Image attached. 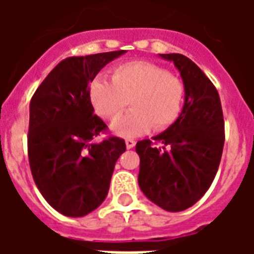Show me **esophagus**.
Here are the masks:
<instances>
[{"label": "esophagus", "mask_w": 254, "mask_h": 254, "mask_svg": "<svg viewBox=\"0 0 254 254\" xmlns=\"http://www.w3.org/2000/svg\"><path fill=\"white\" fill-rule=\"evenodd\" d=\"M125 144H127V148L130 149V148H133L134 145H136V141H134V140H132V138H127V140H125Z\"/></svg>", "instance_id": "obj_1"}]
</instances>
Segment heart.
<instances>
[{
	"instance_id": "heart-1",
	"label": "heart",
	"mask_w": 254,
	"mask_h": 254,
	"mask_svg": "<svg viewBox=\"0 0 254 254\" xmlns=\"http://www.w3.org/2000/svg\"><path fill=\"white\" fill-rule=\"evenodd\" d=\"M184 84L176 74L148 61H129L110 70V83L95 78L88 98L95 113L114 121L127 106L132 110L113 124V132L133 137L149 127L160 132L170 127L181 114Z\"/></svg>"
}]
</instances>
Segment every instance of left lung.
Listing matches in <instances>:
<instances>
[{"instance_id": "left-lung-1", "label": "left lung", "mask_w": 254, "mask_h": 254, "mask_svg": "<svg viewBox=\"0 0 254 254\" xmlns=\"http://www.w3.org/2000/svg\"><path fill=\"white\" fill-rule=\"evenodd\" d=\"M181 73L185 103L170 127L136 144L138 187L149 200L170 212L191 207L209 189L224 145L220 98L212 81L182 54H160Z\"/></svg>"}]
</instances>
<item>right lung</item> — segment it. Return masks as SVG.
<instances>
[{
    "label": "right lung",
    "mask_w": 254,
    "mask_h": 254,
    "mask_svg": "<svg viewBox=\"0 0 254 254\" xmlns=\"http://www.w3.org/2000/svg\"><path fill=\"white\" fill-rule=\"evenodd\" d=\"M125 50L69 57L36 88L30 103L28 160L36 187L56 211L78 218L99 207L109 193L124 138L95 137L107 125L94 114L88 85L106 64Z\"/></svg>",
    "instance_id": "1"
}]
</instances>
